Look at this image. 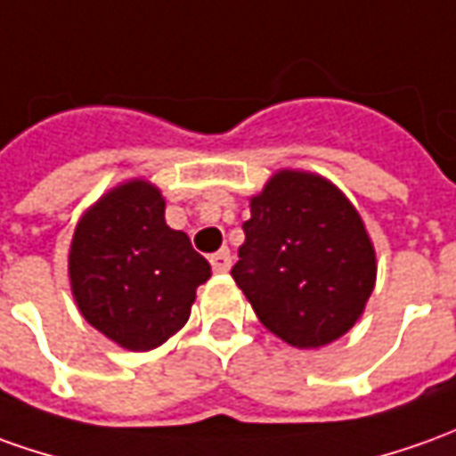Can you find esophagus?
<instances>
[{"label": "esophagus", "mask_w": 456, "mask_h": 456, "mask_svg": "<svg viewBox=\"0 0 456 456\" xmlns=\"http://www.w3.org/2000/svg\"><path fill=\"white\" fill-rule=\"evenodd\" d=\"M209 262H212V269L222 274V272H229V267H232V254H229V249H219V252L209 256Z\"/></svg>", "instance_id": "1"}]
</instances>
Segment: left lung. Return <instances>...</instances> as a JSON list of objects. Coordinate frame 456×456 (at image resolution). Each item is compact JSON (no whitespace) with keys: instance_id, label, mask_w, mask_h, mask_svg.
Wrapping results in <instances>:
<instances>
[{"instance_id":"8db88e82","label":"left lung","mask_w":456,"mask_h":456,"mask_svg":"<svg viewBox=\"0 0 456 456\" xmlns=\"http://www.w3.org/2000/svg\"><path fill=\"white\" fill-rule=\"evenodd\" d=\"M249 207L232 277L259 322L299 349L349 332L377 280L374 247L352 202L324 176L281 169Z\"/></svg>"}]
</instances>
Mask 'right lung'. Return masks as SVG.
Instances as JSON below:
<instances>
[{"label": "right lung", "mask_w": 456, "mask_h": 456, "mask_svg": "<svg viewBox=\"0 0 456 456\" xmlns=\"http://www.w3.org/2000/svg\"><path fill=\"white\" fill-rule=\"evenodd\" d=\"M212 269L184 232L167 227L159 189L114 187L74 229L69 281L82 317L129 352H150L187 324Z\"/></svg>", "instance_id": "obj_1"}]
</instances>
